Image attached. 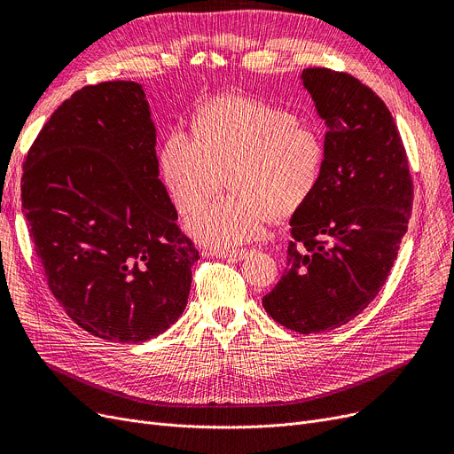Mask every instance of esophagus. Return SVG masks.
<instances>
[{
    "instance_id": "1",
    "label": "esophagus",
    "mask_w": 454,
    "mask_h": 454,
    "mask_svg": "<svg viewBox=\"0 0 454 454\" xmlns=\"http://www.w3.org/2000/svg\"><path fill=\"white\" fill-rule=\"evenodd\" d=\"M245 254H247L245 250H215V252H211V255H215V257H221V259H231V261L241 259Z\"/></svg>"
}]
</instances>
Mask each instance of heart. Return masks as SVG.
I'll return each instance as SVG.
<instances>
[{
	"label": "heart",
	"mask_w": 454,
	"mask_h": 454,
	"mask_svg": "<svg viewBox=\"0 0 454 454\" xmlns=\"http://www.w3.org/2000/svg\"><path fill=\"white\" fill-rule=\"evenodd\" d=\"M324 167L325 143L313 125L247 98L211 103L195 134L173 127L160 151L161 178L180 213L195 211L228 175L231 193L187 221V231L215 248L255 241L274 217L298 211L317 193Z\"/></svg>",
	"instance_id": "heart-1"
}]
</instances>
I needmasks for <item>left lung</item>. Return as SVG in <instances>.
<instances>
[{
	"label": "left lung",
	"mask_w": 454,
	"mask_h": 454,
	"mask_svg": "<svg viewBox=\"0 0 454 454\" xmlns=\"http://www.w3.org/2000/svg\"><path fill=\"white\" fill-rule=\"evenodd\" d=\"M303 86L327 125L317 193L291 219L287 269L265 311L301 335L335 329L383 287L409 228L407 151L379 95L344 71L307 67Z\"/></svg>",
	"instance_id": "left-lung-1"
}]
</instances>
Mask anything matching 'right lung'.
I'll return each mask as SVG.
<instances>
[{"label":"right lung","instance_id":"add662e5","mask_svg":"<svg viewBox=\"0 0 454 454\" xmlns=\"http://www.w3.org/2000/svg\"><path fill=\"white\" fill-rule=\"evenodd\" d=\"M154 147L145 91L110 81L66 99L23 161V215L47 287L77 325L112 342L169 329L200 257Z\"/></svg>","mask_w":454,"mask_h":454}]
</instances>
